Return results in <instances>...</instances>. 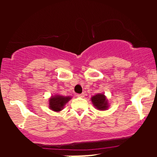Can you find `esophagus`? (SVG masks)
I'll list each match as a JSON object with an SVG mask.
<instances>
[{
    "label": "esophagus",
    "mask_w": 157,
    "mask_h": 157,
    "mask_svg": "<svg viewBox=\"0 0 157 157\" xmlns=\"http://www.w3.org/2000/svg\"><path fill=\"white\" fill-rule=\"evenodd\" d=\"M77 96L79 97H85V94L82 93V94H77Z\"/></svg>",
    "instance_id": "1"
}]
</instances>
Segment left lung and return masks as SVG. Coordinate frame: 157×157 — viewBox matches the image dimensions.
Instances as JSON below:
<instances>
[{"label":"left lung","mask_w":157,"mask_h":157,"mask_svg":"<svg viewBox=\"0 0 157 157\" xmlns=\"http://www.w3.org/2000/svg\"><path fill=\"white\" fill-rule=\"evenodd\" d=\"M91 100L95 109L99 111H106L109 109L110 106L109 100L104 94H96L91 97Z\"/></svg>","instance_id":"1"}]
</instances>
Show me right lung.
<instances>
[{
    "label": "right lung",
    "mask_w": 157,
    "mask_h": 157,
    "mask_svg": "<svg viewBox=\"0 0 157 157\" xmlns=\"http://www.w3.org/2000/svg\"><path fill=\"white\" fill-rule=\"evenodd\" d=\"M71 99V96H62L55 94L48 98V109L55 112H60L63 109L66 104Z\"/></svg>",
    "instance_id": "add662e5"
}]
</instances>
